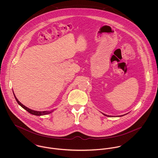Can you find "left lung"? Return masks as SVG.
I'll list each match as a JSON object with an SVG mask.
<instances>
[{
  "label": "left lung",
  "mask_w": 158,
  "mask_h": 158,
  "mask_svg": "<svg viewBox=\"0 0 158 158\" xmlns=\"http://www.w3.org/2000/svg\"><path fill=\"white\" fill-rule=\"evenodd\" d=\"M123 115H121V116H123ZM121 116L120 115V117H121ZM118 117H119V116H118Z\"/></svg>",
  "instance_id": "left-lung-1"
}]
</instances>
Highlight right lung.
Listing matches in <instances>:
<instances>
[{
	"mask_svg": "<svg viewBox=\"0 0 158 158\" xmlns=\"http://www.w3.org/2000/svg\"><path fill=\"white\" fill-rule=\"evenodd\" d=\"M13 94H14V92H13ZM14 96H15V98L16 102H18V103L21 107H23L24 110H25L27 111H28V113H30V114H33V115H38V116H40V115H43L48 114L53 112V111H34V110H30V109L28 108L27 107H26L25 106H24L23 105V104L18 100V98H17L15 96V94H14Z\"/></svg>",
	"mask_w": 158,
	"mask_h": 158,
	"instance_id": "right-lung-1",
	"label": "right lung"
}]
</instances>
